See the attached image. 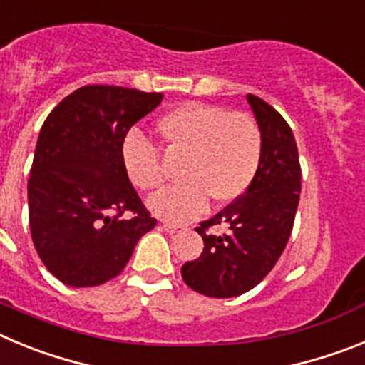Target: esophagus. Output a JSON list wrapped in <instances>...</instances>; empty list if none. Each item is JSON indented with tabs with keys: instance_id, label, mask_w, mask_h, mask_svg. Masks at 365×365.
I'll return each instance as SVG.
<instances>
[{
	"instance_id": "obj_1",
	"label": "esophagus",
	"mask_w": 365,
	"mask_h": 365,
	"mask_svg": "<svg viewBox=\"0 0 365 365\" xmlns=\"http://www.w3.org/2000/svg\"><path fill=\"white\" fill-rule=\"evenodd\" d=\"M163 228L166 232H170V234H175V232H179V230H182V225H177V222H168V221H164L163 222Z\"/></svg>"
}]
</instances>
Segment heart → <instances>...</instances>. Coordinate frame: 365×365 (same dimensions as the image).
Listing matches in <instances>:
<instances>
[{"label": "heart", "instance_id": "b5f03b06", "mask_svg": "<svg viewBox=\"0 0 365 365\" xmlns=\"http://www.w3.org/2000/svg\"><path fill=\"white\" fill-rule=\"evenodd\" d=\"M170 153L185 155L179 185L150 199L155 215L182 222L197 217L214 199L227 205L252 185L263 155V135L252 117L230 113L201 102H186L159 120ZM122 163L131 182L144 192L157 190L164 180L159 151L133 131L122 144Z\"/></svg>", "mask_w": 365, "mask_h": 365}]
</instances>
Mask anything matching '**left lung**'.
<instances>
[{"instance_id": "obj_1", "label": "left lung", "mask_w": 365, "mask_h": 365, "mask_svg": "<svg viewBox=\"0 0 365 365\" xmlns=\"http://www.w3.org/2000/svg\"><path fill=\"white\" fill-rule=\"evenodd\" d=\"M247 102L263 135L259 170L241 197L195 228L205 248L180 269L190 289L210 298L245 294L274 269L291 237L302 192L291 125L265 100L247 95ZM215 224L229 230L221 236L206 235Z\"/></svg>"}]
</instances>
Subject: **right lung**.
Returning a JSON list of instances; mask_svg holds the SVG:
<instances>
[{"label": "right lung", "instance_id": "obj_1", "mask_svg": "<svg viewBox=\"0 0 365 365\" xmlns=\"http://www.w3.org/2000/svg\"><path fill=\"white\" fill-rule=\"evenodd\" d=\"M160 100V93L86 86L45 118L27 186L29 227L43 265L66 285L118 276L157 225L130 182L122 144ZM125 211L134 215L124 218Z\"/></svg>", "mask_w": 365, "mask_h": 365}]
</instances>
